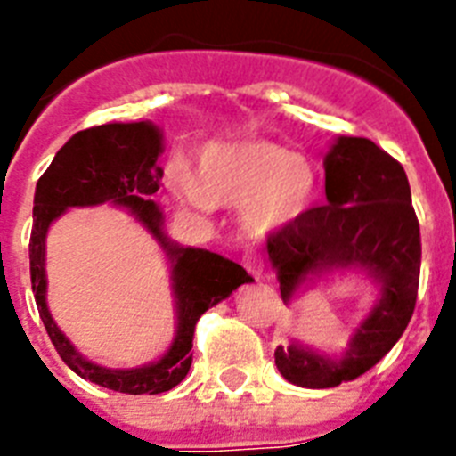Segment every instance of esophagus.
<instances>
[{
  "mask_svg": "<svg viewBox=\"0 0 456 456\" xmlns=\"http://www.w3.org/2000/svg\"><path fill=\"white\" fill-rule=\"evenodd\" d=\"M242 265L248 267V272L254 279H263V261L256 252L245 254V256H242Z\"/></svg>",
  "mask_w": 456,
  "mask_h": 456,
  "instance_id": "1",
  "label": "esophagus"
}]
</instances>
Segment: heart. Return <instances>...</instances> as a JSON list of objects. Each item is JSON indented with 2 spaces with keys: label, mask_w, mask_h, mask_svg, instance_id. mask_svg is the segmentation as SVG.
I'll return each instance as SVG.
<instances>
[{
  "label": "heart",
  "mask_w": 456,
  "mask_h": 456,
  "mask_svg": "<svg viewBox=\"0 0 456 456\" xmlns=\"http://www.w3.org/2000/svg\"><path fill=\"white\" fill-rule=\"evenodd\" d=\"M170 186L198 208L245 202L242 220L256 236L295 223L313 202L317 173L305 157L267 142L211 143L195 177L182 168L168 173Z\"/></svg>",
  "instance_id": "heart-1"
}]
</instances>
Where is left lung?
<instances>
[{"label": "left lung", "instance_id": "1", "mask_svg": "<svg viewBox=\"0 0 456 456\" xmlns=\"http://www.w3.org/2000/svg\"><path fill=\"white\" fill-rule=\"evenodd\" d=\"M326 200L267 236L283 301L322 270L362 267L382 297L357 326L342 360L290 344L274 351L281 376L305 389H329L376 367L405 333L420 276V229L405 168L362 137H339L324 159Z\"/></svg>", "mask_w": 456, "mask_h": 456}]
</instances>
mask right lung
Instances as JSON below:
<instances>
[{
    "mask_svg": "<svg viewBox=\"0 0 456 456\" xmlns=\"http://www.w3.org/2000/svg\"><path fill=\"white\" fill-rule=\"evenodd\" d=\"M161 132L152 123H108L87 127L55 152L42 173L33 200V229L28 240L31 286L40 319L62 362L89 382L121 394H161L180 385L193 362V335L198 319L211 305L220 304L238 286L254 281L238 263L207 252L180 248L161 232V211L151 195L161 186L164 168L157 164ZM114 201L130 208L169 254L174 263V287L178 299V335L174 346L155 365L142 370H105L85 361L45 308L44 238L48 224L67 206Z\"/></svg>",
    "mask_w": 456,
    "mask_h": 456,
    "instance_id": "obj_1",
    "label": "right lung"
}]
</instances>
